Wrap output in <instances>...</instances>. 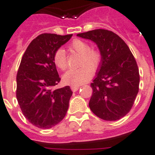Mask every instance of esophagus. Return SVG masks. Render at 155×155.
Returning a JSON list of instances; mask_svg holds the SVG:
<instances>
[{"instance_id": "obj_1", "label": "esophagus", "mask_w": 155, "mask_h": 155, "mask_svg": "<svg viewBox=\"0 0 155 155\" xmlns=\"http://www.w3.org/2000/svg\"><path fill=\"white\" fill-rule=\"evenodd\" d=\"M79 88H80L79 86H75V85H71V89L72 90V92H76Z\"/></svg>"}]
</instances>
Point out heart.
I'll list each match as a JSON object with an SVG mask.
<instances>
[{
    "instance_id": "obj_1",
    "label": "heart",
    "mask_w": 155,
    "mask_h": 155,
    "mask_svg": "<svg viewBox=\"0 0 155 155\" xmlns=\"http://www.w3.org/2000/svg\"><path fill=\"white\" fill-rule=\"evenodd\" d=\"M71 51L80 54L81 58L80 66L76 69H70L63 75V82L67 84L78 85L83 84L89 80L92 75V71H96L99 68L101 62V54L99 51L91 49L87 42L80 39L73 40L69 46ZM54 63L61 70H65L68 67V61L65 51L63 48H58L53 54Z\"/></svg>"
}]
</instances>
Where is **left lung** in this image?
<instances>
[{
    "label": "left lung",
    "instance_id": "8db88e82",
    "mask_svg": "<svg viewBox=\"0 0 155 155\" xmlns=\"http://www.w3.org/2000/svg\"><path fill=\"white\" fill-rule=\"evenodd\" d=\"M97 45L101 62L91 84L89 108L98 117L117 120L130 111L139 87V71L127 44L115 33L107 30L78 34Z\"/></svg>",
    "mask_w": 155,
    "mask_h": 155
}]
</instances>
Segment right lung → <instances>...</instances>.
<instances>
[{
    "instance_id": "1",
    "label": "right lung",
    "mask_w": 155,
    "mask_h": 155,
    "mask_svg": "<svg viewBox=\"0 0 155 155\" xmlns=\"http://www.w3.org/2000/svg\"><path fill=\"white\" fill-rule=\"evenodd\" d=\"M72 35L42 34L28 46L17 74V100L31 124L50 129L65 117L72 92L69 86L52 91L60 81L53 54Z\"/></svg>"
}]
</instances>
